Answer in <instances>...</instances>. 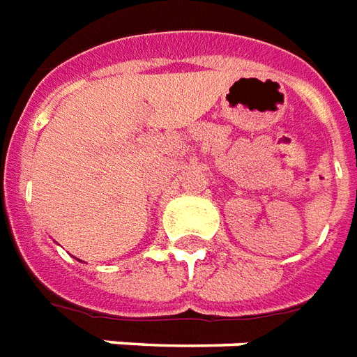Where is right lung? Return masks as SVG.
<instances>
[{"mask_svg": "<svg viewBox=\"0 0 357 357\" xmlns=\"http://www.w3.org/2000/svg\"><path fill=\"white\" fill-rule=\"evenodd\" d=\"M79 261H81V259H79Z\"/></svg>", "mask_w": 357, "mask_h": 357, "instance_id": "right-lung-1", "label": "right lung"}]
</instances>
